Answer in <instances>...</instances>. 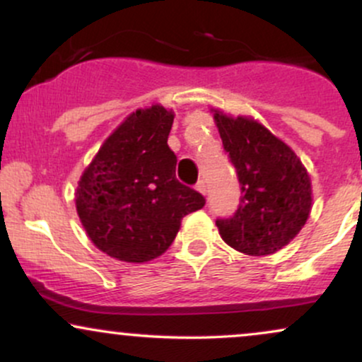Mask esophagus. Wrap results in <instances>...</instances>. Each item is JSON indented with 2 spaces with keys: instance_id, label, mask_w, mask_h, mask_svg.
Segmentation results:
<instances>
[{
  "instance_id": "obj_1",
  "label": "esophagus",
  "mask_w": 362,
  "mask_h": 362,
  "mask_svg": "<svg viewBox=\"0 0 362 362\" xmlns=\"http://www.w3.org/2000/svg\"><path fill=\"white\" fill-rule=\"evenodd\" d=\"M195 189H197L199 192H201L202 195H206V194H207V185H206V182H204V180H199V182H197V185H195Z\"/></svg>"
}]
</instances>
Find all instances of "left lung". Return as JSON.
<instances>
[{"label":"left lung","instance_id":"1","mask_svg":"<svg viewBox=\"0 0 362 362\" xmlns=\"http://www.w3.org/2000/svg\"><path fill=\"white\" fill-rule=\"evenodd\" d=\"M224 151L242 185L231 218L216 219L221 238L247 255H269L294 238L311 211V182L288 144L253 119L214 110Z\"/></svg>","mask_w":362,"mask_h":362}]
</instances>
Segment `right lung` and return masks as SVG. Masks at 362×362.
I'll return each mask as SVG.
<instances>
[{"instance_id": "obj_1", "label": "right lung", "mask_w": 362, "mask_h": 362, "mask_svg": "<svg viewBox=\"0 0 362 362\" xmlns=\"http://www.w3.org/2000/svg\"><path fill=\"white\" fill-rule=\"evenodd\" d=\"M173 112L161 105L132 112L83 172L76 211L97 248L124 262L156 259L172 245L184 216L206 199L177 180L168 148Z\"/></svg>"}]
</instances>
